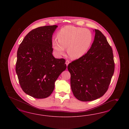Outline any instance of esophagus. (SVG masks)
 Masks as SVG:
<instances>
[{"instance_id": "esophagus-1", "label": "esophagus", "mask_w": 129, "mask_h": 129, "mask_svg": "<svg viewBox=\"0 0 129 129\" xmlns=\"http://www.w3.org/2000/svg\"><path fill=\"white\" fill-rule=\"evenodd\" d=\"M65 63H66V64L67 66H68V65L70 63V61H69L68 60H67Z\"/></svg>"}]
</instances>
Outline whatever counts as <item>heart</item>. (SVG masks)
<instances>
[{"mask_svg":"<svg viewBox=\"0 0 129 129\" xmlns=\"http://www.w3.org/2000/svg\"><path fill=\"white\" fill-rule=\"evenodd\" d=\"M57 38L52 42V47L57 54H63L68 47L67 52L70 58L77 59L86 52L92 43L93 36L87 29L69 25L58 31Z\"/></svg>","mask_w":129,"mask_h":129,"instance_id":"obj_1","label":"heart"}]
</instances>
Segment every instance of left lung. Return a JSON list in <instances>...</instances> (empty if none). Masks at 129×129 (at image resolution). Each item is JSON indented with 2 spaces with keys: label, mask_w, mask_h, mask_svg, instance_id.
Here are the masks:
<instances>
[{
  "label": "left lung",
  "mask_w": 129,
  "mask_h": 129,
  "mask_svg": "<svg viewBox=\"0 0 129 129\" xmlns=\"http://www.w3.org/2000/svg\"><path fill=\"white\" fill-rule=\"evenodd\" d=\"M94 31L90 49L68 66L71 90L75 98L81 101L102 97L108 89L114 71L112 47L101 31L97 29Z\"/></svg>",
  "instance_id": "left-lung-1"
}]
</instances>
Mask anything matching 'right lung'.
I'll list each match as a JSON object with an SVG mask.
<instances>
[{
  "mask_svg": "<svg viewBox=\"0 0 129 129\" xmlns=\"http://www.w3.org/2000/svg\"><path fill=\"white\" fill-rule=\"evenodd\" d=\"M57 27L48 25L32 30L18 49L16 73L22 90L33 98L49 96L55 82L66 69L65 59L52 55V37Z\"/></svg>",
  "mask_w": 129,
  "mask_h": 129,
  "instance_id": "right-lung-1",
  "label": "right lung"
}]
</instances>
